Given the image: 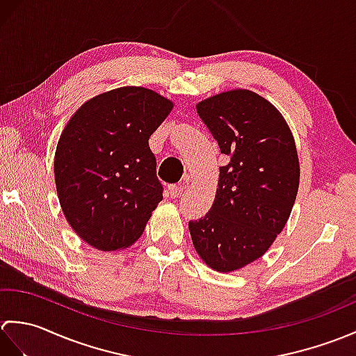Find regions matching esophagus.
I'll use <instances>...</instances> for the list:
<instances>
[{
    "label": "esophagus",
    "instance_id": "34e87169",
    "mask_svg": "<svg viewBox=\"0 0 356 356\" xmlns=\"http://www.w3.org/2000/svg\"><path fill=\"white\" fill-rule=\"evenodd\" d=\"M184 190H185L184 185H170L168 186V191L171 194V197H174V199L179 197V195L184 193Z\"/></svg>",
    "mask_w": 356,
    "mask_h": 356
}]
</instances>
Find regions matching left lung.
<instances>
[{
    "label": "left lung",
    "mask_w": 356,
    "mask_h": 356,
    "mask_svg": "<svg viewBox=\"0 0 356 356\" xmlns=\"http://www.w3.org/2000/svg\"><path fill=\"white\" fill-rule=\"evenodd\" d=\"M195 108L229 162L209 213L188 228L209 268L232 272L260 259L283 231L298 193L297 148L282 113L251 90L218 93Z\"/></svg>",
    "instance_id": "8db88e82"
}]
</instances>
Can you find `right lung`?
<instances>
[{
    "label": "right lung",
    "mask_w": 356,
    "mask_h": 356,
    "mask_svg": "<svg viewBox=\"0 0 356 356\" xmlns=\"http://www.w3.org/2000/svg\"><path fill=\"white\" fill-rule=\"evenodd\" d=\"M172 110L149 88L120 87L82 104L59 138L55 184L67 222L99 251L138 240L163 199L148 139Z\"/></svg>",
    "instance_id": "right-lung-1"
}]
</instances>
